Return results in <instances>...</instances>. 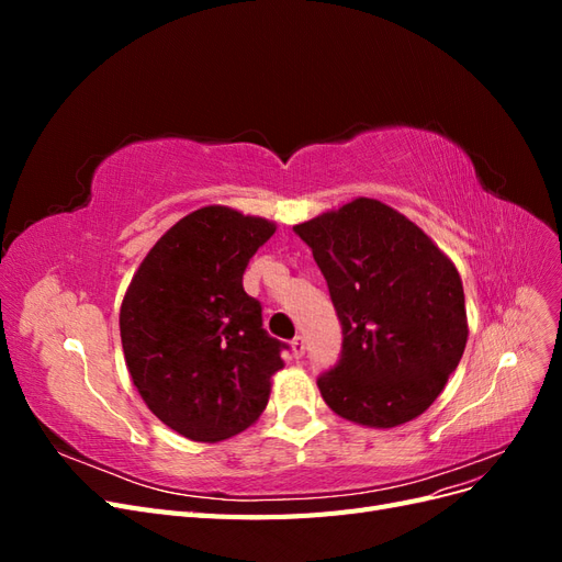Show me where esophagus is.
I'll return each mask as SVG.
<instances>
[{"mask_svg": "<svg viewBox=\"0 0 562 562\" xmlns=\"http://www.w3.org/2000/svg\"><path fill=\"white\" fill-rule=\"evenodd\" d=\"M291 347H293L295 359H302V356H304V337H302V335H295V337H293V342H291Z\"/></svg>", "mask_w": 562, "mask_h": 562, "instance_id": "obj_1", "label": "esophagus"}]
</instances>
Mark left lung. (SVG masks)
I'll list each match as a JSON object with an SVG mask.
<instances>
[{"label": "left lung", "instance_id": "8db88e82", "mask_svg": "<svg viewBox=\"0 0 562 562\" xmlns=\"http://www.w3.org/2000/svg\"><path fill=\"white\" fill-rule=\"evenodd\" d=\"M293 232L314 252L342 326L337 363L316 384L333 413L391 429L422 415L467 347L454 265L398 211L356 199Z\"/></svg>", "mask_w": 562, "mask_h": 562}]
</instances>
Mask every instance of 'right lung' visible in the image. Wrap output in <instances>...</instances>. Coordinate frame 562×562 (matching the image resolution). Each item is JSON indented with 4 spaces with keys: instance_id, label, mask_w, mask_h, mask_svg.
Instances as JSON below:
<instances>
[{
    "instance_id": "obj_1",
    "label": "right lung",
    "mask_w": 562,
    "mask_h": 562,
    "mask_svg": "<svg viewBox=\"0 0 562 562\" xmlns=\"http://www.w3.org/2000/svg\"><path fill=\"white\" fill-rule=\"evenodd\" d=\"M274 223L206 206L182 217L147 252L119 314L126 366L166 427L199 443L248 429L283 368L281 339L244 271Z\"/></svg>"
}]
</instances>
